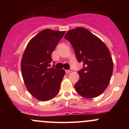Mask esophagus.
Masks as SVG:
<instances>
[{
	"label": "esophagus",
	"instance_id": "obj_1",
	"mask_svg": "<svg viewBox=\"0 0 129 129\" xmlns=\"http://www.w3.org/2000/svg\"><path fill=\"white\" fill-rule=\"evenodd\" d=\"M72 72V69H70V70H66V73H67V74L70 73V72Z\"/></svg>",
	"mask_w": 129,
	"mask_h": 129
}]
</instances>
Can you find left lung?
<instances>
[{"label":"left lung","instance_id":"8db88e82","mask_svg":"<svg viewBox=\"0 0 129 129\" xmlns=\"http://www.w3.org/2000/svg\"><path fill=\"white\" fill-rule=\"evenodd\" d=\"M65 39L73 47L77 60L83 63L75 84L78 94L86 98L100 96L106 89L113 73V60L105 44L88 29L78 27L70 30Z\"/></svg>","mask_w":129,"mask_h":129}]
</instances>
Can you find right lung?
<instances>
[{
    "label": "right lung",
    "mask_w": 129,
    "mask_h": 129,
    "mask_svg": "<svg viewBox=\"0 0 129 129\" xmlns=\"http://www.w3.org/2000/svg\"><path fill=\"white\" fill-rule=\"evenodd\" d=\"M66 31L45 29L29 41L21 61V72L29 92L37 100L49 101L58 94L63 69H48L51 53ZM54 67V66H53Z\"/></svg>",
    "instance_id": "1"
}]
</instances>
